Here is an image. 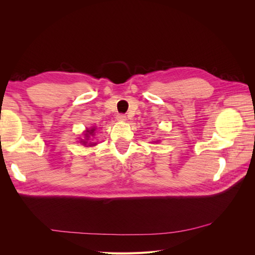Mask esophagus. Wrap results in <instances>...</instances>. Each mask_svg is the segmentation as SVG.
Masks as SVG:
<instances>
[{
  "label": "esophagus",
  "instance_id": "1",
  "mask_svg": "<svg viewBox=\"0 0 255 255\" xmlns=\"http://www.w3.org/2000/svg\"><path fill=\"white\" fill-rule=\"evenodd\" d=\"M117 120L118 121H126L127 120V116L125 114H118L117 115Z\"/></svg>",
  "mask_w": 255,
  "mask_h": 255
}]
</instances>
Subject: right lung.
<instances>
[{
	"mask_svg": "<svg viewBox=\"0 0 255 255\" xmlns=\"http://www.w3.org/2000/svg\"><path fill=\"white\" fill-rule=\"evenodd\" d=\"M95 129H96V128H91V129H87V133L91 135L92 133H94V132H95ZM88 134H85V135H88ZM87 137H88V136H87ZM84 143H85V141H84ZM89 145H95V143H90Z\"/></svg>",
	"mask_w": 255,
	"mask_h": 255,
	"instance_id": "right-lung-1",
	"label": "right lung"
}]
</instances>
